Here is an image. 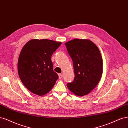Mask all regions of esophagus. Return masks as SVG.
Here are the masks:
<instances>
[{"instance_id": "1", "label": "esophagus", "mask_w": 128, "mask_h": 128, "mask_svg": "<svg viewBox=\"0 0 128 128\" xmlns=\"http://www.w3.org/2000/svg\"><path fill=\"white\" fill-rule=\"evenodd\" d=\"M58 76H59V79H60L63 78V74H59Z\"/></svg>"}]
</instances>
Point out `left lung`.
<instances>
[{
  "label": "left lung",
  "mask_w": 128,
  "mask_h": 128,
  "mask_svg": "<svg viewBox=\"0 0 128 128\" xmlns=\"http://www.w3.org/2000/svg\"><path fill=\"white\" fill-rule=\"evenodd\" d=\"M65 44L72 60L75 74L74 81L67 86L76 95L84 96L96 87L102 78L103 62L100 52L88 39H74Z\"/></svg>",
  "instance_id": "8db88e82"
}]
</instances>
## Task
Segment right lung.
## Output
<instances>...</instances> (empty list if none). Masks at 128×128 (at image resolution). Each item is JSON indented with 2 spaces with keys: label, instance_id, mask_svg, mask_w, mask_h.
<instances>
[{
  "label": "right lung",
  "instance_id": "obj_1",
  "mask_svg": "<svg viewBox=\"0 0 128 128\" xmlns=\"http://www.w3.org/2000/svg\"><path fill=\"white\" fill-rule=\"evenodd\" d=\"M62 44L48 39H32L24 46L18 62L19 77L24 86L36 95L50 91L58 79L51 57Z\"/></svg>",
  "mask_w": 128,
  "mask_h": 128
}]
</instances>
